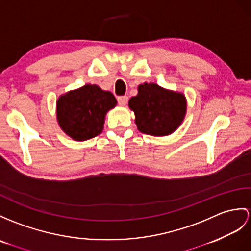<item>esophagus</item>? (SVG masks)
Here are the masks:
<instances>
[{
	"label": "esophagus",
	"mask_w": 251,
	"mask_h": 251,
	"mask_svg": "<svg viewBox=\"0 0 251 251\" xmlns=\"http://www.w3.org/2000/svg\"><path fill=\"white\" fill-rule=\"evenodd\" d=\"M117 100H118V103H119L120 105L125 106V105H126V103H127V100H129V98H127V96H120V97L117 98Z\"/></svg>",
	"instance_id": "34e87169"
}]
</instances>
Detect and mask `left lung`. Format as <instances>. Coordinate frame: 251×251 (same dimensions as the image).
Wrapping results in <instances>:
<instances>
[{
    "instance_id": "left-lung-1",
    "label": "left lung",
    "mask_w": 251,
    "mask_h": 251,
    "mask_svg": "<svg viewBox=\"0 0 251 251\" xmlns=\"http://www.w3.org/2000/svg\"><path fill=\"white\" fill-rule=\"evenodd\" d=\"M129 107L135 114L137 129L152 136H166L182 124L186 113V99L183 94L165 89L154 83L138 86V94L132 97Z\"/></svg>"
}]
</instances>
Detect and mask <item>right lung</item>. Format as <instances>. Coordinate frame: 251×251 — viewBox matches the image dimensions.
I'll return each instance as SVG.
<instances>
[{
  "label": "right lung",
  "instance_id": "right-lung-1",
  "mask_svg": "<svg viewBox=\"0 0 251 251\" xmlns=\"http://www.w3.org/2000/svg\"><path fill=\"white\" fill-rule=\"evenodd\" d=\"M117 104L109 91L87 84L60 96L56 103L58 125L75 140H87L102 132L106 113Z\"/></svg>",
  "mask_w": 251,
  "mask_h": 251
}]
</instances>
